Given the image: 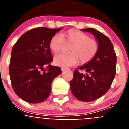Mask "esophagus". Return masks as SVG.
Segmentation results:
<instances>
[{
	"instance_id": "esophagus-1",
	"label": "esophagus",
	"mask_w": 129,
	"mask_h": 129,
	"mask_svg": "<svg viewBox=\"0 0 129 129\" xmlns=\"http://www.w3.org/2000/svg\"><path fill=\"white\" fill-rule=\"evenodd\" d=\"M67 70V68H61V70H62V72H64L65 71V70Z\"/></svg>"
}]
</instances>
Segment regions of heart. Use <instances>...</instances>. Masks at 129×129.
Returning a JSON list of instances; mask_svg holds the SVG:
<instances>
[{"label": "heart", "mask_w": 129, "mask_h": 129, "mask_svg": "<svg viewBox=\"0 0 129 129\" xmlns=\"http://www.w3.org/2000/svg\"><path fill=\"white\" fill-rule=\"evenodd\" d=\"M65 43L72 44L69 49L70 53H59L55 55L53 62L55 65L67 68L74 65L78 60L81 64L90 62L95 57L99 50V44L95 39L77 29H71L64 33L53 35L49 42V48L53 53L61 50Z\"/></svg>", "instance_id": "obj_1"}]
</instances>
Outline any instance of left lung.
<instances>
[{"instance_id":"left-lung-1","label":"left lung","mask_w":129,"mask_h":129,"mask_svg":"<svg viewBox=\"0 0 129 129\" xmlns=\"http://www.w3.org/2000/svg\"><path fill=\"white\" fill-rule=\"evenodd\" d=\"M91 33L99 44V50L90 62L79 67L85 74L76 70L70 81V90L79 101L98 100L109 90L116 75V55L109 37L94 28L81 29Z\"/></svg>"}]
</instances>
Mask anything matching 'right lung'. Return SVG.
Listing matches in <instances>:
<instances>
[{
    "mask_svg": "<svg viewBox=\"0 0 129 129\" xmlns=\"http://www.w3.org/2000/svg\"><path fill=\"white\" fill-rule=\"evenodd\" d=\"M61 29L34 28L24 33L13 46L10 79L15 94L24 101L30 103L45 101L50 94L52 81L61 74V68L50 64L53 58L49 48L50 39Z\"/></svg>",
    "mask_w": 129,
    "mask_h": 129,
    "instance_id": "1",
    "label": "right lung"
}]
</instances>
